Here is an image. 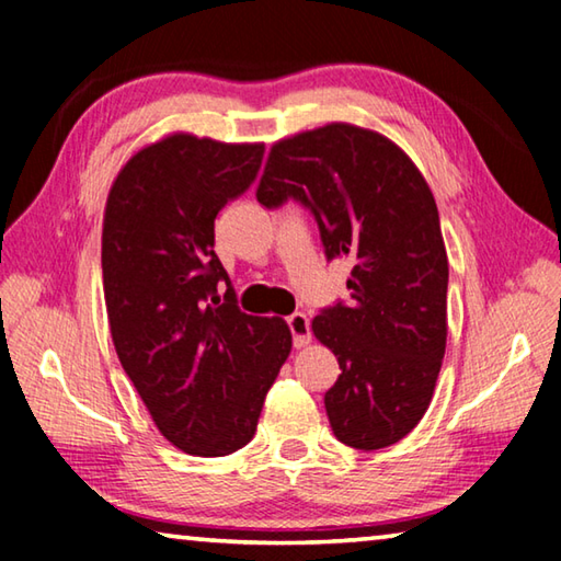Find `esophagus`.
<instances>
[{"mask_svg":"<svg viewBox=\"0 0 561 561\" xmlns=\"http://www.w3.org/2000/svg\"><path fill=\"white\" fill-rule=\"evenodd\" d=\"M287 327L291 331V344L301 348L307 346L311 341V327H309V319L307 314H301V311H294L291 317H287Z\"/></svg>","mask_w":561,"mask_h":561,"instance_id":"esophagus-1","label":"esophagus"}]
</instances>
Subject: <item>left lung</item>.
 <instances>
[{"label": "left lung", "instance_id": "8db88e82", "mask_svg": "<svg viewBox=\"0 0 561 561\" xmlns=\"http://www.w3.org/2000/svg\"><path fill=\"white\" fill-rule=\"evenodd\" d=\"M257 201L301 205L327 262L354 264L351 299L311 321L341 368L324 396L331 431L356 450L405 438L428 411L448 336V254L431 187L388 138L331 123L272 148Z\"/></svg>", "mask_w": 561, "mask_h": 561}]
</instances>
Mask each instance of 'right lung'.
Here are the masks:
<instances>
[{"mask_svg": "<svg viewBox=\"0 0 561 561\" xmlns=\"http://www.w3.org/2000/svg\"><path fill=\"white\" fill-rule=\"evenodd\" d=\"M262 158L264 146L175 133L128 160L103 217V294L123 371L158 431L203 458L252 440L291 351L282 319L237 307L213 250L217 213L250 190Z\"/></svg>", "mask_w": 561, "mask_h": 561, "instance_id": "obj_1", "label": "right lung"}]
</instances>
